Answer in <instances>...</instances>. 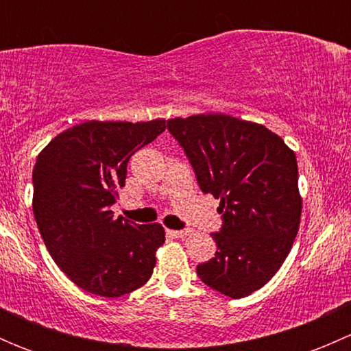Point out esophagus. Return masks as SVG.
Instances as JSON below:
<instances>
[{"instance_id":"1","label":"esophagus","mask_w":351,"mask_h":351,"mask_svg":"<svg viewBox=\"0 0 351 351\" xmlns=\"http://www.w3.org/2000/svg\"><path fill=\"white\" fill-rule=\"evenodd\" d=\"M169 234L173 236V238H176V239H183V238H186V236H189V229H180V231H176V229H169Z\"/></svg>"}]
</instances>
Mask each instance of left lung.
Listing matches in <instances>:
<instances>
[{"instance_id": "8db88e82", "label": "left lung", "mask_w": 351, "mask_h": 351, "mask_svg": "<svg viewBox=\"0 0 351 351\" xmlns=\"http://www.w3.org/2000/svg\"><path fill=\"white\" fill-rule=\"evenodd\" d=\"M204 193L221 198L215 256L197 267L210 289L241 299L261 289L289 256L302 212L297 159L261 123L224 113L168 120Z\"/></svg>"}]
</instances>
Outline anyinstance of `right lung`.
Segmentation results:
<instances>
[{"label": "right lung", "instance_id": "add662e5", "mask_svg": "<svg viewBox=\"0 0 351 351\" xmlns=\"http://www.w3.org/2000/svg\"><path fill=\"white\" fill-rule=\"evenodd\" d=\"M149 122H88L56 136L34 168V215L52 260L80 289L120 297L153 275L161 224H134L110 210L130 156L166 129Z\"/></svg>", "mask_w": 351, "mask_h": 351}]
</instances>
